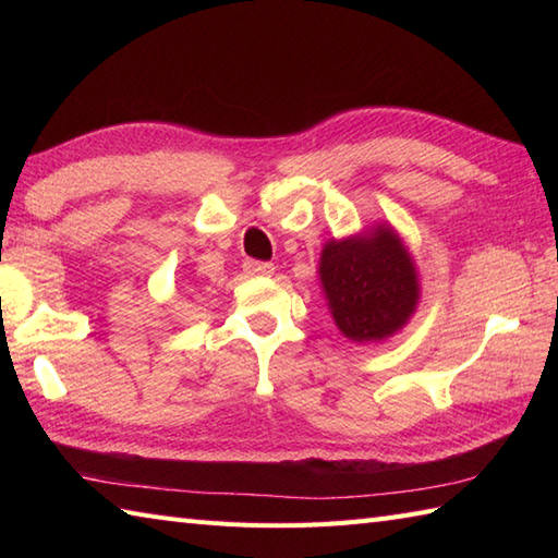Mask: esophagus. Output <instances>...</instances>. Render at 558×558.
I'll return each instance as SVG.
<instances>
[{
	"mask_svg": "<svg viewBox=\"0 0 558 558\" xmlns=\"http://www.w3.org/2000/svg\"><path fill=\"white\" fill-rule=\"evenodd\" d=\"M244 268L246 272H252V276H270V272L276 270V266L268 264V260H254V258H248Z\"/></svg>",
	"mask_w": 558,
	"mask_h": 558,
	"instance_id": "1",
	"label": "esophagus"
}]
</instances>
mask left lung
I'll list each match as a JSON object with an SVG mask.
<instances>
[{
    "mask_svg": "<svg viewBox=\"0 0 558 558\" xmlns=\"http://www.w3.org/2000/svg\"><path fill=\"white\" fill-rule=\"evenodd\" d=\"M318 272L338 328L357 342L393 336L420 298L412 258L388 228L328 242Z\"/></svg>",
    "mask_w": 558,
    "mask_h": 558,
    "instance_id": "8db88e82",
    "label": "left lung"
}]
</instances>
